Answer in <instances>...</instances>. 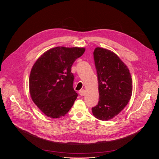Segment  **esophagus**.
Instances as JSON below:
<instances>
[{
	"label": "esophagus",
	"mask_w": 159,
	"mask_h": 159,
	"mask_svg": "<svg viewBox=\"0 0 159 159\" xmlns=\"http://www.w3.org/2000/svg\"><path fill=\"white\" fill-rule=\"evenodd\" d=\"M79 93L81 96H84L85 95V91L84 89H81L79 91Z\"/></svg>",
	"instance_id": "34e87169"
}]
</instances>
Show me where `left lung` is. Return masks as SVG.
Returning a JSON list of instances; mask_svg holds the SVG:
<instances>
[{
  "instance_id": "8db88e82",
  "label": "left lung",
  "mask_w": 159,
  "mask_h": 159,
  "mask_svg": "<svg viewBox=\"0 0 159 159\" xmlns=\"http://www.w3.org/2000/svg\"><path fill=\"white\" fill-rule=\"evenodd\" d=\"M99 84V102L93 116L109 121L125 107L131 98L133 81L128 67L112 51L95 48L93 52Z\"/></svg>"
}]
</instances>
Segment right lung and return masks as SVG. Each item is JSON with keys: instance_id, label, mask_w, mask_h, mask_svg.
Listing matches in <instances>:
<instances>
[{"instance_id": "add662e5", "label": "right lung", "mask_w": 159, "mask_h": 159, "mask_svg": "<svg viewBox=\"0 0 159 159\" xmlns=\"http://www.w3.org/2000/svg\"><path fill=\"white\" fill-rule=\"evenodd\" d=\"M83 47L53 48L38 57L29 78L33 102L47 117H64L73 106L78 93L73 88L71 66L84 54Z\"/></svg>"}]
</instances>
